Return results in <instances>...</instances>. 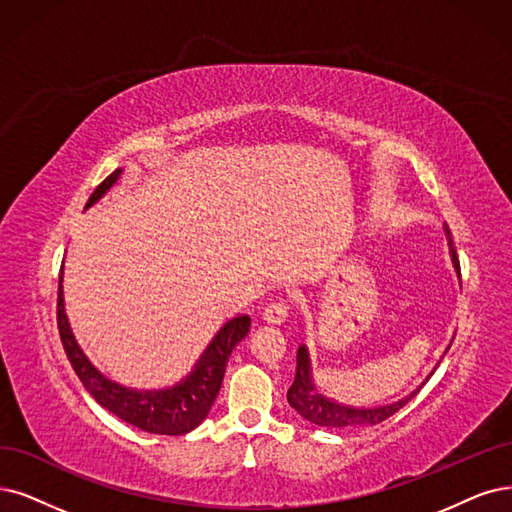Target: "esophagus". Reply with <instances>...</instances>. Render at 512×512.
Segmentation results:
<instances>
[{"label":"esophagus","instance_id":"obj_1","mask_svg":"<svg viewBox=\"0 0 512 512\" xmlns=\"http://www.w3.org/2000/svg\"><path fill=\"white\" fill-rule=\"evenodd\" d=\"M289 316V308L285 301H272L266 308H263V320L270 325H282Z\"/></svg>","mask_w":512,"mask_h":512}]
</instances>
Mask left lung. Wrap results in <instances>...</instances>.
<instances>
[{"mask_svg":"<svg viewBox=\"0 0 512 512\" xmlns=\"http://www.w3.org/2000/svg\"><path fill=\"white\" fill-rule=\"evenodd\" d=\"M443 230H445V236H447L453 268H456V272L460 276V261H458L456 246H453V240H451V232H449L447 225L443 227ZM449 346H447V350H449ZM428 377H426V382H428ZM422 386L415 388L411 394L403 396V399L394 401V403H388V405H377V407H348V405H339L333 399H327L325 394H320L314 388L308 348L306 346H299V350H297L295 380H293V384H291V388L287 392V401L301 415V418H306L308 422H312L316 426H325V428H363V426H375V424L388 420L390 415H394L401 407H405L413 399V396L422 390Z\"/></svg>","mask_w":512,"mask_h":512,"instance_id":"8db88e82","label":"left lung"}]
</instances>
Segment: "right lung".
I'll use <instances>...</instances> for the list:
<instances>
[{"label": "right lung", "instance_id": "right-lung-1", "mask_svg": "<svg viewBox=\"0 0 512 512\" xmlns=\"http://www.w3.org/2000/svg\"><path fill=\"white\" fill-rule=\"evenodd\" d=\"M122 175V168L113 170V173L92 192L88 206L97 202L107 189L116 183ZM56 323H59L61 342L65 354L73 371L78 373L84 388L94 396L101 407L118 415L126 424L137 426L139 430L151 434H185L202 424V420L211 411L223 375L227 367V358L238 342H242L244 335L249 333L251 316L238 314L223 323L217 335L211 339V344L200 354L198 363L185 377L173 386H166L160 390H135L126 388L116 382L107 380V377L94 367L82 348L75 342L71 333L69 320L65 314V299H63V268L59 276V299H56Z\"/></svg>", "mask_w": 512, "mask_h": 512}]
</instances>
